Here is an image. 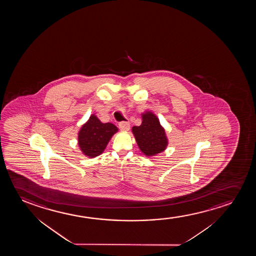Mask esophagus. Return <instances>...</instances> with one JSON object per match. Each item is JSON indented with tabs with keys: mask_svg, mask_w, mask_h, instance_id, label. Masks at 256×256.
<instances>
[{
	"mask_svg": "<svg viewBox=\"0 0 256 256\" xmlns=\"http://www.w3.org/2000/svg\"><path fill=\"white\" fill-rule=\"evenodd\" d=\"M120 130L122 131H128L130 128V124L128 122H122L119 123Z\"/></svg>",
	"mask_w": 256,
	"mask_h": 256,
	"instance_id": "1",
	"label": "esophagus"
}]
</instances>
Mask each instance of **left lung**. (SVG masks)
Returning a JSON list of instances; mask_svg holds the SVG:
<instances>
[{
    "mask_svg": "<svg viewBox=\"0 0 256 256\" xmlns=\"http://www.w3.org/2000/svg\"><path fill=\"white\" fill-rule=\"evenodd\" d=\"M132 132L140 151L148 156L161 153L168 145L164 128L153 112L142 114V122L134 126Z\"/></svg>",
    "mask_w": 256,
    "mask_h": 256,
    "instance_id": "8db88e82",
    "label": "left lung"
}]
</instances>
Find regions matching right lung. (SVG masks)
<instances>
[{
	"label": "right lung",
	"mask_w": 256,
	"mask_h": 256,
	"mask_svg": "<svg viewBox=\"0 0 256 256\" xmlns=\"http://www.w3.org/2000/svg\"><path fill=\"white\" fill-rule=\"evenodd\" d=\"M117 131V126L112 123H102L97 116L92 114L78 132V146L88 158H96L104 151Z\"/></svg>",
	"instance_id": "add662e5"
}]
</instances>
